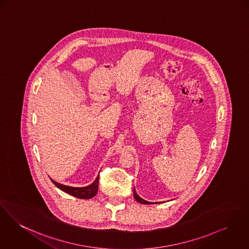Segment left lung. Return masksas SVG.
<instances>
[{
    "label": "left lung",
    "instance_id": "1",
    "mask_svg": "<svg viewBox=\"0 0 249 249\" xmlns=\"http://www.w3.org/2000/svg\"><path fill=\"white\" fill-rule=\"evenodd\" d=\"M134 199L137 201V202H139L140 204H144V205H148V204H151L150 202H148V201H145V200H143L140 196H138V194L135 192V190H134ZM153 204V203H152Z\"/></svg>",
    "mask_w": 249,
    "mask_h": 249
}]
</instances>
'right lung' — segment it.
I'll return each mask as SVG.
<instances>
[{"mask_svg":"<svg viewBox=\"0 0 249 249\" xmlns=\"http://www.w3.org/2000/svg\"><path fill=\"white\" fill-rule=\"evenodd\" d=\"M99 176V175H98ZM96 177L95 182L93 184H91L90 186L84 187V188H74V187H68L62 184H59L56 181L52 180L51 181L54 183V185L57 187L59 190L63 191L66 193H69L75 197L80 198V199H90L92 197H94L97 193V189H98V179L99 177Z\"/></svg>","mask_w":249,"mask_h":249,"instance_id":"1","label":"right lung"}]
</instances>
